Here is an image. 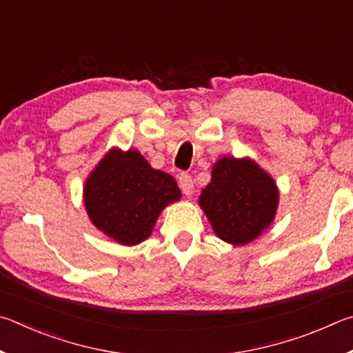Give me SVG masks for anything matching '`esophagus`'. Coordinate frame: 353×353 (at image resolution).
<instances>
[{"label":"esophagus","mask_w":353,"mask_h":353,"mask_svg":"<svg viewBox=\"0 0 353 353\" xmlns=\"http://www.w3.org/2000/svg\"><path fill=\"white\" fill-rule=\"evenodd\" d=\"M178 180H180V188L184 195L190 196L194 194V180L190 178V175H188V173H181Z\"/></svg>","instance_id":"1"}]
</instances>
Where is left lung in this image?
I'll list each match as a JSON object with an SVG mask.
<instances>
[{
	"instance_id": "8db88e82",
	"label": "left lung",
	"mask_w": 353,
	"mask_h": 353,
	"mask_svg": "<svg viewBox=\"0 0 353 353\" xmlns=\"http://www.w3.org/2000/svg\"><path fill=\"white\" fill-rule=\"evenodd\" d=\"M199 205L215 236L240 246L261 237L273 223L279 188L250 157H221L212 165L211 183L201 190Z\"/></svg>"
}]
</instances>
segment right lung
Masks as SVG:
<instances>
[{"label":"right lung","instance_id":"add662e5","mask_svg":"<svg viewBox=\"0 0 353 353\" xmlns=\"http://www.w3.org/2000/svg\"><path fill=\"white\" fill-rule=\"evenodd\" d=\"M180 199L175 178L153 169L136 148L123 152L111 147L83 186V206L91 223L123 246L150 237L159 214Z\"/></svg>","mask_w":353,"mask_h":353}]
</instances>
